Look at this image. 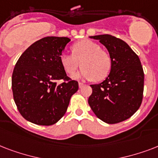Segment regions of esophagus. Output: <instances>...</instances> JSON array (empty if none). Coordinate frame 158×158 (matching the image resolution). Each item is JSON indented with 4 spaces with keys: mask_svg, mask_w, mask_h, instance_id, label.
Instances as JSON below:
<instances>
[{
    "mask_svg": "<svg viewBox=\"0 0 158 158\" xmlns=\"http://www.w3.org/2000/svg\"><path fill=\"white\" fill-rule=\"evenodd\" d=\"M84 84H83V83H81V82H79V89H81V88H83L84 87Z\"/></svg>",
    "mask_w": 158,
    "mask_h": 158,
    "instance_id": "1",
    "label": "esophagus"
}]
</instances>
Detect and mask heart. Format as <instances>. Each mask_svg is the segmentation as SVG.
I'll use <instances>...</instances> for the list:
<instances>
[{
  "label": "heart",
  "mask_w": 158,
  "mask_h": 158,
  "mask_svg": "<svg viewBox=\"0 0 158 158\" xmlns=\"http://www.w3.org/2000/svg\"><path fill=\"white\" fill-rule=\"evenodd\" d=\"M60 62L65 73L70 76L75 74L80 65L83 69L75 78L94 79L95 81L106 79L111 68L110 55L101 49L99 44L89 39L74 43L72 46V54L62 53Z\"/></svg>",
  "instance_id": "obj_1"
}]
</instances>
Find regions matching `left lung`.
I'll return each mask as SVG.
<instances>
[{"instance_id": "obj_1", "label": "left lung", "mask_w": 158, "mask_h": 158, "mask_svg": "<svg viewBox=\"0 0 158 158\" xmlns=\"http://www.w3.org/2000/svg\"><path fill=\"white\" fill-rule=\"evenodd\" d=\"M105 46L111 60L109 75L101 84H92L89 104L107 124H116L131 117L141 106L144 73L137 54L123 40L109 35L91 36Z\"/></svg>"}]
</instances>
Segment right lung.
Returning a JSON list of instances; mask_svg holds the SVG:
<instances>
[{
	"label": "right lung",
	"instance_id": "obj_1",
	"mask_svg": "<svg viewBox=\"0 0 158 158\" xmlns=\"http://www.w3.org/2000/svg\"><path fill=\"white\" fill-rule=\"evenodd\" d=\"M70 39L46 37L26 49L12 74V91L19 111L25 120L39 125L60 120L79 84L66 75L60 56ZM58 80H63L57 85Z\"/></svg>",
	"mask_w": 158,
	"mask_h": 158
}]
</instances>
